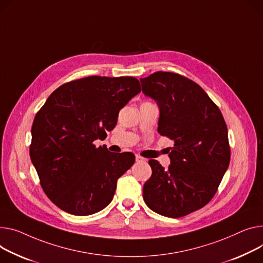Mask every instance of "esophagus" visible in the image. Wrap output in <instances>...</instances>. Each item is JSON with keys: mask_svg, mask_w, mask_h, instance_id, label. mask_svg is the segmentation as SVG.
I'll return each mask as SVG.
<instances>
[{"mask_svg": "<svg viewBox=\"0 0 263 263\" xmlns=\"http://www.w3.org/2000/svg\"><path fill=\"white\" fill-rule=\"evenodd\" d=\"M135 161L136 162H141V161H143V157L139 156L138 154H135Z\"/></svg>", "mask_w": 263, "mask_h": 263, "instance_id": "esophagus-1", "label": "esophagus"}]
</instances>
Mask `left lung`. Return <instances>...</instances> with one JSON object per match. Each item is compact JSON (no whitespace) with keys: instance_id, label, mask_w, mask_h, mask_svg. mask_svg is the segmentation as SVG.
I'll list each match as a JSON object with an SVG mask.
<instances>
[{"instance_id":"obj_1","label":"left lung","mask_w":263,"mask_h":263,"mask_svg":"<svg viewBox=\"0 0 263 263\" xmlns=\"http://www.w3.org/2000/svg\"><path fill=\"white\" fill-rule=\"evenodd\" d=\"M143 93L160 109L157 132L172 139L170 165L150 160L151 178L143 189L151 211L180 218L213 199L230 165L227 127L202 87L179 74L157 72L141 78Z\"/></svg>"}]
</instances>
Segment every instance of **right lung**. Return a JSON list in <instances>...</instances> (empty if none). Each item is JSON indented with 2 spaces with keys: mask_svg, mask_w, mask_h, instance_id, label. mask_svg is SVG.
<instances>
[{
  "mask_svg": "<svg viewBox=\"0 0 263 263\" xmlns=\"http://www.w3.org/2000/svg\"><path fill=\"white\" fill-rule=\"evenodd\" d=\"M139 92L134 77L90 76L59 86L37 113L30 160L45 195L62 211L89 216L113 200L135 156L93 143L114 129L119 110Z\"/></svg>",
  "mask_w": 263,
  "mask_h": 263,
  "instance_id": "right-lung-1",
  "label": "right lung"
}]
</instances>
